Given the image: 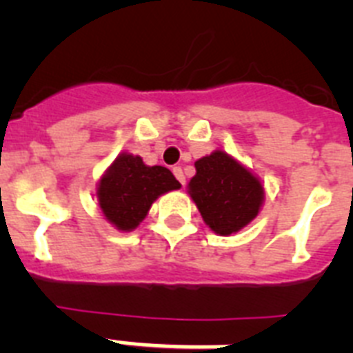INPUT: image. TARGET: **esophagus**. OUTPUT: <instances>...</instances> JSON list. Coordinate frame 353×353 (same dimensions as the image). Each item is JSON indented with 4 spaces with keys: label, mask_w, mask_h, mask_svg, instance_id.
Listing matches in <instances>:
<instances>
[{
    "label": "esophagus",
    "mask_w": 353,
    "mask_h": 353,
    "mask_svg": "<svg viewBox=\"0 0 353 353\" xmlns=\"http://www.w3.org/2000/svg\"><path fill=\"white\" fill-rule=\"evenodd\" d=\"M173 174L176 176V180H179L182 185H185V174H183V170L180 166H174L173 168Z\"/></svg>",
    "instance_id": "1"
}]
</instances>
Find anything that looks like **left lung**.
<instances>
[{"mask_svg":"<svg viewBox=\"0 0 353 353\" xmlns=\"http://www.w3.org/2000/svg\"><path fill=\"white\" fill-rule=\"evenodd\" d=\"M194 168L187 192L212 232L230 236L256 219L265 189L248 166L223 150H214L198 159Z\"/></svg>","mask_w":353,"mask_h":353,"instance_id":"8db88e82","label":"left lung"}]
</instances>
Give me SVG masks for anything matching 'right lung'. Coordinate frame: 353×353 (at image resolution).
I'll return each instance as SVG.
<instances>
[{
	"label": "right lung",
	"mask_w": 353,
	"mask_h": 353,
	"mask_svg": "<svg viewBox=\"0 0 353 353\" xmlns=\"http://www.w3.org/2000/svg\"><path fill=\"white\" fill-rule=\"evenodd\" d=\"M180 187L168 168L146 166L139 155L123 152L99 179L97 199L108 223L118 232H132L159 196Z\"/></svg>",
	"instance_id": "add662e5"
}]
</instances>
